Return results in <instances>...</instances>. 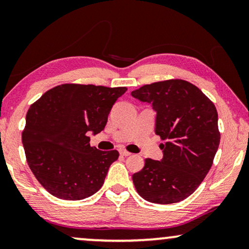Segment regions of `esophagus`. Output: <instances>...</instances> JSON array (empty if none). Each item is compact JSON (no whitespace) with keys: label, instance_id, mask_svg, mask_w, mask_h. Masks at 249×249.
I'll list each match as a JSON object with an SVG mask.
<instances>
[{"label":"esophagus","instance_id":"34e87169","mask_svg":"<svg viewBox=\"0 0 249 249\" xmlns=\"http://www.w3.org/2000/svg\"><path fill=\"white\" fill-rule=\"evenodd\" d=\"M119 152H120V154H121L122 156H129V155H131V153L128 152L127 149H124V148H121Z\"/></svg>","mask_w":249,"mask_h":249}]
</instances>
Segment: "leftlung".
I'll return each instance as SVG.
<instances>
[{"label":"left lung","instance_id":"left-lung-1","mask_svg":"<svg viewBox=\"0 0 249 249\" xmlns=\"http://www.w3.org/2000/svg\"><path fill=\"white\" fill-rule=\"evenodd\" d=\"M131 95L152 104L155 134L165 141L160 146L161 161L146 159L144 168L132 175L135 188L147 202H181L198 188L219 148L215 105L198 87L182 79L144 85Z\"/></svg>","mask_w":249,"mask_h":249}]
</instances>
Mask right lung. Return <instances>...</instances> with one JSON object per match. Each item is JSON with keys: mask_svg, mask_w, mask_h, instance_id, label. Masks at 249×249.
I'll return each mask as SVG.
<instances>
[{"mask_svg": "<svg viewBox=\"0 0 249 249\" xmlns=\"http://www.w3.org/2000/svg\"><path fill=\"white\" fill-rule=\"evenodd\" d=\"M127 87L63 84L30 105L22 144L30 170L51 195L79 200L98 192L118 151L91 147L88 132L105 128Z\"/></svg>", "mask_w": 249, "mask_h": 249, "instance_id": "obj_1", "label": "right lung"}]
</instances>
